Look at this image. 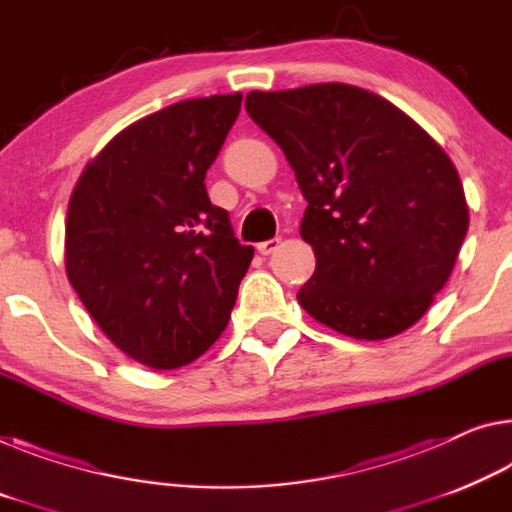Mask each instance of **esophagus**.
I'll return each instance as SVG.
<instances>
[{"label":"esophagus","instance_id":"obj_1","mask_svg":"<svg viewBox=\"0 0 512 512\" xmlns=\"http://www.w3.org/2000/svg\"><path fill=\"white\" fill-rule=\"evenodd\" d=\"M279 245H281V238H270V240H265V242H258V254H263V256H270L272 251H277L279 249Z\"/></svg>","mask_w":512,"mask_h":512}]
</instances>
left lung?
<instances>
[{"label": "left lung", "mask_w": 512, "mask_h": 512, "mask_svg": "<svg viewBox=\"0 0 512 512\" xmlns=\"http://www.w3.org/2000/svg\"><path fill=\"white\" fill-rule=\"evenodd\" d=\"M247 114L281 146L309 206L316 272L302 309L338 334L412 327L451 277L469 229L453 162L396 105L352 84L251 91Z\"/></svg>", "instance_id": "left-lung-1"}]
</instances>
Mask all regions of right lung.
Here are the masks:
<instances>
[{"instance_id":"right-lung-1","label":"right lung","mask_w":512,"mask_h":512,"mask_svg":"<svg viewBox=\"0 0 512 512\" xmlns=\"http://www.w3.org/2000/svg\"><path fill=\"white\" fill-rule=\"evenodd\" d=\"M240 102V93L183 100L128 125L70 196V286L109 341L144 366L169 371L201 357L254 258L203 183Z\"/></svg>"}]
</instances>
